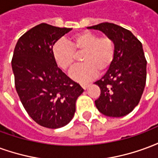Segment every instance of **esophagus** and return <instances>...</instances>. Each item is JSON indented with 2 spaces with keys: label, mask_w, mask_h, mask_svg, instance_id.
<instances>
[{
  "label": "esophagus",
  "mask_w": 158,
  "mask_h": 158,
  "mask_svg": "<svg viewBox=\"0 0 158 158\" xmlns=\"http://www.w3.org/2000/svg\"><path fill=\"white\" fill-rule=\"evenodd\" d=\"M89 84H81V87H82L84 89H86L88 87H89Z\"/></svg>",
  "instance_id": "1"
}]
</instances>
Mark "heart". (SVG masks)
Instances as JSON below:
<instances>
[{
  "mask_svg": "<svg viewBox=\"0 0 158 158\" xmlns=\"http://www.w3.org/2000/svg\"><path fill=\"white\" fill-rule=\"evenodd\" d=\"M115 44L111 38L99 37L96 33L84 31L72 36L69 43L59 40L52 46V55L59 68L65 71L72 69L77 55H82L81 65L73 69L71 78L77 82L85 83L98 73L106 72L115 58Z\"/></svg>",
  "mask_w": 158,
  "mask_h": 158,
  "instance_id": "obj_1",
  "label": "heart"
}]
</instances>
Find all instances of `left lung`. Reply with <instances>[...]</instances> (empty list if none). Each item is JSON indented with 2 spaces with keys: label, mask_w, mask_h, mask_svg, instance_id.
Returning a JSON list of instances; mask_svg holds the SVG:
<instances>
[{
  "label": "left lung",
  "mask_w": 158,
  "mask_h": 158,
  "mask_svg": "<svg viewBox=\"0 0 158 158\" xmlns=\"http://www.w3.org/2000/svg\"><path fill=\"white\" fill-rule=\"evenodd\" d=\"M88 29H97L113 40L115 58L105 75L95 82L101 96L95 101L100 113L108 117L125 116L139 102L146 81V60L142 44L128 29L111 23Z\"/></svg>",
  "instance_id": "left-lung-1"
}]
</instances>
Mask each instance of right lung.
Masks as SVG:
<instances>
[{
    "mask_svg": "<svg viewBox=\"0 0 158 158\" xmlns=\"http://www.w3.org/2000/svg\"><path fill=\"white\" fill-rule=\"evenodd\" d=\"M70 28L36 25L16 44L12 67L16 90L23 106L40 125L58 129L74 116L75 103L84 91L56 63L52 46Z\"/></svg>",
    "mask_w": 158,
    "mask_h": 158,
    "instance_id": "right-lung-1",
    "label": "right lung"
}]
</instances>
